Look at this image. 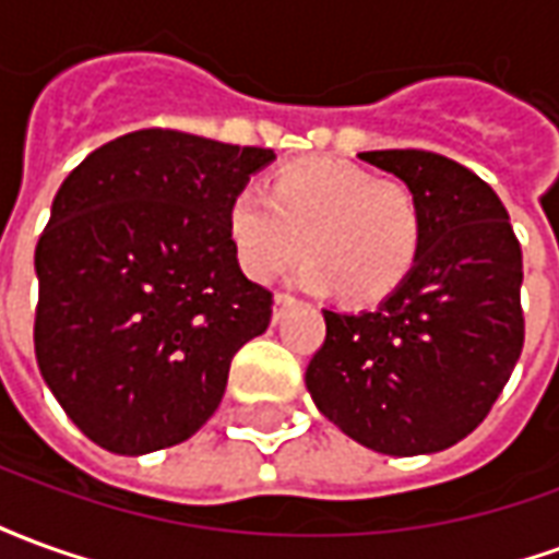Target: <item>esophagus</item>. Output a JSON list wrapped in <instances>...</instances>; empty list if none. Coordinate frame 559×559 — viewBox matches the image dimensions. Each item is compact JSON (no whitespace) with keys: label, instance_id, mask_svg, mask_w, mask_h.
I'll return each instance as SVG.
<instances>
[{"label":"esophagus","instance_id":"esophagus-1","mask_svg":"<svg viewBox=\"0 0 559 559\" xmlns=\"http://www.w3.org/2000/svg\"><path fill=\"white\" fill-rule=\"evenodd\" d=\"M293 302H296V299H293L290 293H278V296H275V323H278L281 314H284Z\"/></svg>","mask_w":559,"mask_h":559}]
</instances>
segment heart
Here are the masks:
<instances>
[{
  "instance_id": "heart-1",
  "label": "heart",
  "mask_w": 559,
  "mask_h": 559,
  "mask_svg": "<svg viewBox=\"0 0 559 559\" xmlns=\"http://www.w3.org/2000/svg\"><path fill=\"white\" fill-rule=\"evenodd\" d=\"M224 227L248 278H275L302 239L299 284L338 290L353 305L380 302L401 287L421 248L416 197L332 158L293 160L272 176L269 191L242 185L224 209Z\"/></svg>"
}]
</instances>
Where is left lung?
<instances>
[{"label": "left lung", "instance_id": "1", "mask_svg": "<svg viewBox=\"0 0 559 559\" xmlns=\"http://www.w3.org/2000/svg\"><path fill=\"white\" fill-rule=\"evenodd\" d=\"M421 209L419 260L374 311H323L317 411L383 455H431L479 425L524 347L521 245L488 182L421 148L359 152Z\"/></svg>", "mask_w": 559, "mask_h": 559}]
</instances>
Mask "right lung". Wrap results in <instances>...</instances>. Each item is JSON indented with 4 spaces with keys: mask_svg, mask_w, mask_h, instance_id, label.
Here are the masks:
<instances>
[{
    "mask_svg": "<svg viewBox=\"0 0 559 559\" xmlns=\"http://www.w3.org/2000/svg\"><path fill=\"white\" fill-rule=\"evenodd\" d=\"M275 160L143 128L95 148L56 191L35 248V356L80 431L116 455L197 433L272 293L242 275L224 209Z\"/></svg>",
    "mask_w": 559,
    "mask_h": 559,
    "instance_id": "obj_1",
    "label": "right lung"
}]
</instances>
